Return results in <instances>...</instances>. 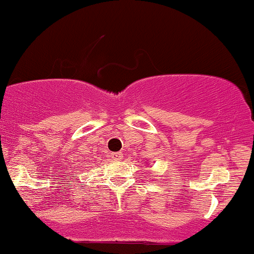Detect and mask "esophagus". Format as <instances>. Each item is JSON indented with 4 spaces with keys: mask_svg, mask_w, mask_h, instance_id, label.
I'll list each match as a JSON object with an SVG mask.
<instances>
[{
    "mask_svg": "<svg viewBox=\"0 0 254 254\" xmlns=\"http://www.w3.org/2000/svg\"><path fill=\"white\" fill-rule=\"evenodd\" d=\"M111 158H112V160H115V161L122 160V158H123V152H122V151L112 152V154H111Z\"/></svg>",
    "mask_w": 254,
    "mask_h": 254,
    "instance_id": "1",
    "label": "esophagus"
}]
</instances>
